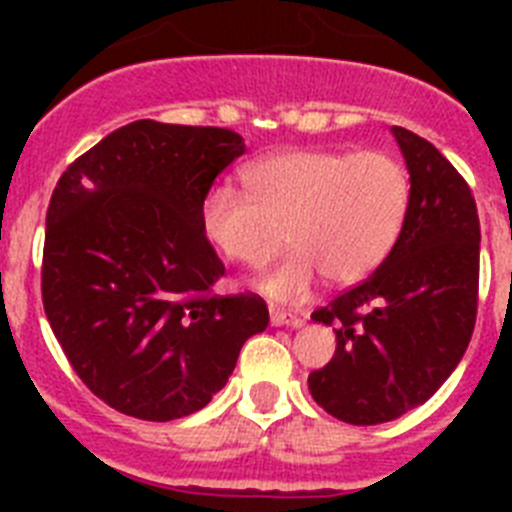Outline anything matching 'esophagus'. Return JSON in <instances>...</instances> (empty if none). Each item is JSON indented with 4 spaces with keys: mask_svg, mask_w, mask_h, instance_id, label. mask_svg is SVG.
<instances>
[{
    "mask_svg": "<svg viewBox=\"0 0 512 512\" xmlns=\"http://www.w3.org/2000/svg\"><path fill=\"white\" fill-rule=\"evenodd\" d=\"M269 318H271V325H277V328L279 325H292V328H300V325L305 323V320L297 318V315H289V312L277 310V307H271Z\"/></svg>",
    "mask_w": 512,
    "mask_h": 512,
    "instance_id": "obj_1",
    "label": "esophagus"
}]
</instances>
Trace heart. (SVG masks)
Listing matches in <instances>:
<instances>
[{"label": "heart", "instance_id": "b5f03b06", "mask_svg": "<svg viewBox=\"0 0 512 512\" xmlns=\"http://www.w3.org/2000/svg\"><path fill=\"white\" fill-rule=\"evenodd\" d=\"M245 194L212 187L200 230L223 259L264 266L284 241L295 251L259 282L279 302L307 297L315 279L354 284L395 246L410 207V176L387 151L297 148L243 169Z\"/></svg>", "mask_w": 512, "mask_h": 512}]
</instances>
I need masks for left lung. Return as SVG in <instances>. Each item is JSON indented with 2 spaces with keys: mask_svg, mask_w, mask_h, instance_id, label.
<instances>
[{
  "mask_svg": "<svg viewBox=\"0 0 512 512\" xmlns=\"http://www.w3.org/2000/svg\"><path fill=\"white\" fill-rule=\"evenodd\" d=\"M410 174V207L390 256L312 320L333 325L336 354L307 377L312 400L351 425L395 420L454 372L477 318L479 217L472 189L433 143L392 128Z\"/></svg>",
  "mask_w": 512,
  "mask_h": 512,
  "instance_id": "left-lung-1",
  "label": "left lung"
}]
</instances>
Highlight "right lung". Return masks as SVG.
<instances>
[{"label":"right lung","mask_w":512,"mask_h":512,"mask_svg":"<svg viewBox=\"0 0 512 512\" xmlns=\"http://www.w3.org/2000/svg\"><path fill=\"white\" fill-rule=\"evenodd\" d=\"M238 133L135 120L63 171L45 215L43 305L79 379L117 413L202 410L266 330L256 295L210 297L225 274L200 230Z\"/></svg>","instance_id":"1"}]
</instances>
